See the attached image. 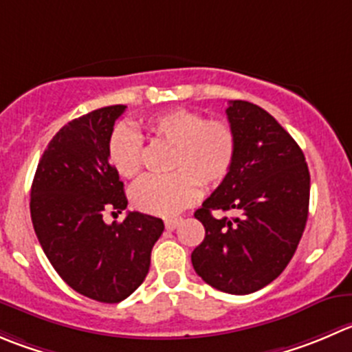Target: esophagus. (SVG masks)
<instances>
[{
  "label": "esophagus",
  "mask_w": 352,
  "mask_h": 352,
  "mask_svg": "<svg viewBox=\"0 0 352 352\" xmlns=\"http://www.w3.org/2000/svg\"><path fill=\"white\" fill-rule=\"evenodd\" d=\"M179 223L180 218H168V220H165V228L166 230H175L179 227Z\"/></svg>",
  "instance_id": "obj_1"
}]
</instances>
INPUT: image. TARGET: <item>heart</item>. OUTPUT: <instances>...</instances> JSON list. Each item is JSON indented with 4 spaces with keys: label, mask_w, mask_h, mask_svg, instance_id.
Masks as SVG:
<instances>
[{
    "label": "heart",
    "mask_w": 352,
    "mask_h": 352,
    "mask_svg": "<svg viewBox=\"0 0 352 352\" xmlns=\"http://www.w3.org/2000/svg\"><path fill=\"white\" fill-rule=\"evenodd\" d=\"M153 142L173 146L168 175H146L131 189L138 210L172 217L199 197L201 184L214 187L234 166L237 135L227 120H206L199 111L175 108L146 122ZM108 156L120 175L135 177L144 165V144L131 125L120 124L108 141Z\"/></svg>",
    "instance_id": "b5f03b06"
}]
</instances>
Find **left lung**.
Masks as SVG:
<instances>
[{"label": "left lung", "mask_w": 352, "mask_h": 352, "mask_svg": "<svg viewBox=\"0 0 352 352\" xmlns=\"http://www.w3.org/2000/svg\"><path fill=\"white\" fill-rule=\"evenodd\" d=\"M237 153L227 179L194 217L204 241L190 254L196 274L227 294H251L274 282L294 256L309 206V170L298 142L268 111L230 101ZM235 209L234 219L213 210Z\"/></svg>", "instance_id": "8db88e82"}]
</instances>
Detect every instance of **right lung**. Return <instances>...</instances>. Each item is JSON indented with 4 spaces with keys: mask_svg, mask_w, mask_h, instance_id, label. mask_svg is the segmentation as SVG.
<instances>
[{
    "mask_svg": "<svg viewBox=\"0 0 352 352\" xmlns=\"http://www.w3.org/2000/svg\"><path fill=\"white\" fill-rule=\"evenodd\" d=\"M124 104L68 122L43 153L30 189V217L44 254L75 292L120 302L144 282L162 218L129 211L104 223V211L127 208L124 182L111 166L108 141Z\"/></svg>",
    "mask_w": 352,
    "mask_h": 352,
    "instance_id": "add662e5",
    "label": "right lung"
}]
</instances>
